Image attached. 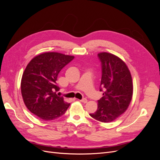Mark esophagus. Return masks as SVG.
<instances>
[{
    "mask_svg": "<svg viewBox=\"0 0 160 160\" xmlns=\"http://www.w3.org/2000/svg\"><path fill=\"white\" fill-rule=\"evenodd\" d=\"M81 102H83V103H86L87 102H88V99H85V98H83V99H81V100H79Z\"/></svg>",
    "mask_w": 160,
    "mask_h": 160,
    "instance_id": "34e87169",
    "label": "esophagus"
}]
</instances>
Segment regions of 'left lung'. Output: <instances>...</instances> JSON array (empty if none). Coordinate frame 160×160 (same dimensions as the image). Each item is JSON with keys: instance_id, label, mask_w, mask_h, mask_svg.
<instances>
[{"instance_id": "left-lung-1", "label": "left lung", "mask_w": 160, "mask_h": 160, "mask_svg": "<svg viewBox=\"0 0 160 160\" xmlns=\"http://www.w3.org/2000/svg\"><path fill=\"white\" fill-rule=\"evenodd\" d=\"M101 65L99 91L103 96L98 100V109L90 116L101 122H113L127 110L133 95V84L126 64L109 52L98 55Z\"/></svg>"}]
</instances>
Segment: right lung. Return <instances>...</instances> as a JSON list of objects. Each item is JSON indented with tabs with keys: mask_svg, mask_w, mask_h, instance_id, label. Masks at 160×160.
I'll return each instance as SVG.
<instances>
[{
	"mask_svg": "<svg viewBox=\"0 0 160 160\" xmlns=\"http://www.w3.org/2000/svg\"><path fill=\"white\" fill-rule=\"evenodd\" d=\"M74 59L73 56L55 52L34 57L24 71L21 93L27 109L38 118L50 121L63 115L70 103L56 94L59 90L56 81L59 72Z\"/></svg>",
	"mask_w": 160,
	"mask_h": 160,
	"instance_id": "obj_1",
	"label": "right lung"
}]
</instances>
